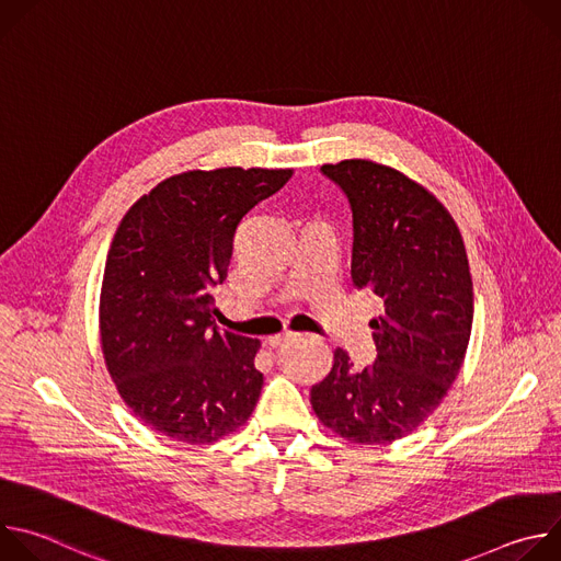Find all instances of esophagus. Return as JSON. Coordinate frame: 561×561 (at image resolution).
Here are the masks:
<instances>
[{
  "mask_svg": "<svg viewBox=\"0 0 561 561\" xmlns=\"http://www.w3.org/2000/svg\"><path fill=\"white\" fill-rule=\"evenodd\" d=\"M295 337H299V333L286 331V333H279V335H273V337H268V340H266V344H268L271 348H277V346H282L284 342H288V340H295Z\"/></svg>",
  "mask_w": 561,
  "mask_h": 561,
  "instance_id": "34e87169",
  "label": "esophagus"
}]
</instances>
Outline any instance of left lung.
I'll return each mask as SVG.
<instances>
[{
  "label": "left lung",
  "mask_w": 561,
  "mask_h": 561,
  "mask_svg": "<svg viewBox=\"0 0 561 561\" xmlns=\"http://www.w3.org/2000/svg\"><path fill=\"white\" fill-rule=\"evenodd\" d=\"M353 210V284L383 301L373 319L377 362L355 370L346 351L310 388L327 428L351 444H392L442 404L466 357L472 279L461 232L422 184L373 159L324 164Z\"/></svg>",
  "instance_id": "1"
}]
</instances>
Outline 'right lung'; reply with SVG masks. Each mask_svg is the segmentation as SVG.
I'll use <instances>...</instances> for the list:
<instances>
[{
  "instance_id": "right-lung-1",
  "label": "right lung",
  "mask_w": 561,
  "mask_h": 561,
  "mask_svg": "<svg viewBox=\"0 0 561 561\" xmlns=\"http://www.w3.org/2000/svg\"><path fill=\"white\" fill-rule=\"evenodd\" d=\"M293 169L186 171L122 217L100 295L102 355L126 407L150 431L215 444L255 411L260 340L217 331L213 288L228 275L237 224Z\"/></svg>"
}]
</instances>
